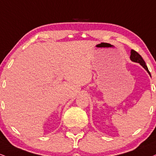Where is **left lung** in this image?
<instances>
[{
	"mask_svg": "<svg viewBox=\"0 0 156 156\" xmlns=\"http://www.w3.org/2000/svg\"><path fill=\"white\" fill-rule=\"evenodd\" d=\"M130 59L132 60V62H136V63L140 64V65H142V66L143 67L144 69H145L146 71H147V72L149 73L150 76H151V73H150L149 70H148L147 65H146V64H145V62H144L143 59H142V57L137 53V52L133 50V49L131 50Z\"/></svg>",
	"mask_w": 156,
	"mask_h": 156,
	"instance_id": "8db88e82",
	"label": "left lung"
}]
</instances>
